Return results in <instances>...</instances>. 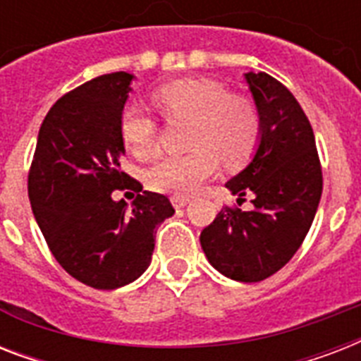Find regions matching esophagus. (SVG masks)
Segmentation results:
<instances>
[{
  "label": "esophagus",
  "instance_id": "1",
  "mask_svg": "<svg viewBox=\"0 0 361 361\" xmlns=\"http://www.w3.org/2000/svg\"><path fill=\"white\" fill-rule=\"evenodd\" d=\"M170 200H172V206H174L176 209H180V208H185L191 198L185 197V195H174V197L170 198Z\"/></svg>",
  "mask_w": 361,
  "mask_h": 361
}]
</instances>
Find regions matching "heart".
Listing matches in <instances>:
<instances>
[{"label": "heart", "mask_w": 361, "mask_h": 361, "mask_svg": "<svg viewBox=\"0 0 361 361\" xmlns=\"http://www.w3.org/2000/svg\"><path fill=\"white\" fill-rule=\"evenodd\" d=\"M153 103L166 118L191 120L189 147L183 157H166L146 172V185L166 195H191L219 170L240 166L258 142V116L249 101L234 97L223 84L208 78H187L164 84L153 93ZM120 136L130 155L140 161L157 152V127L135 104L120 116Z\"/></svg>", "instance_id": "obj_1"}]
</instances>
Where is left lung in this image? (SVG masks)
<instances>
[{"mask_svg":"<svg viewBox=\"0 0 361 361\" xmlns=\"http://www.w3.org/2000/svg\"><path fill=\"white\" fill-rule=\"evenodd\" d=\"M258 114V142L247 166L225 183L238 202L200 234L208 262L241 283L264 281L285 266L307 236L322 195V170L307 116L296 97L266 73L243 75Z\"/></svg>","mask_w":361,"mask_h":361,"instance_id":"obj_1","label":"left lung"}]
</instances>
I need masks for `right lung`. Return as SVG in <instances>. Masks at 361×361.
Instances as JSON below:
<instances>
[{"label":"right lung","instance_id":"obj_1","mask_svg":"<svg viewBox=\"0 0 361 361\" xmlns=\"http://www.w3.org/2000/svg\"><path fill=\"white\" fill-rule=\"evenodd\" d=\"M135 75L110 73L82 84L48 110L37 136L27 192L50 251L76 281L114 290L152 262L155 228L174 215L164 195L142 191L121 170L120 116ZM139 192L131 206L111 191Z\"/></svg>","mask_w":361,"mask_h":361}]
</instances>
